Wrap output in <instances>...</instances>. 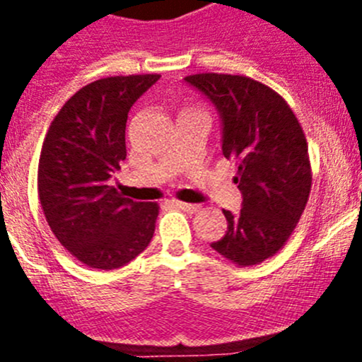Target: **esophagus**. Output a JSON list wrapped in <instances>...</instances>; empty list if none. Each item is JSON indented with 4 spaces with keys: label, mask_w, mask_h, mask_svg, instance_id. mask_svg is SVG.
<instances>
[{
    "label": "esophagus",
    "mask_w": 362,
    "mask_h": 362,
    "mask_svg": "<svg viewBox=\"0 0 362 362\" xmlns=\"http://www.w3.org/2000/svg\"><path fill=\"white\" fill-rule=\"evenodd\" d=\"M178 208H182L184 211H189V214H194V211L199 210V204H194V203H184V202H177L175 203Z\"/></svg>",
    "instance_id": "esophagus-1"
}]
</instances>
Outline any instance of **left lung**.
<instances>
[{"instance_id": "1", "label": "left lung", "mask_w": 362, "mask_h": 362, "mask_svg": "<svg viewBox=\"0 0 362 362\" xmlns=\"http://www.w3.org/2000/svg\"><path fill=\"white\" fill-rule=\"evenodd\" d=\"M185 82L215 105L222 154L238 164L242 210H222L228 231L211 249L238 266L259 264L286 245L308 203L312 168L301 124L279 93L249 76L198 73Z\"/></svg>"}]
</instances>
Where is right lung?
<instances>
[{"instance_id": "add662e5", "label": "right lung", "mask_w": 362, "mask_h": 362, "mask_svg": "<svg viewBox=\"0 0 362 362\" xmlns=\"http://www.w3.org/2000/svg\"><path fill=\"white\" fill-rule=\"evenodd\" d=\"M159 76H108L82 87L57 112L43 140V214L61 245L89 268H120L154 236L159 204L124 198L110 178L126 159L127 113Z\"/></svg>"}]
</instances>
